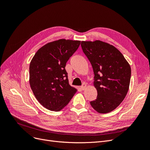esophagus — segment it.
Instances as JSON below:
<instances>
[{
    "label": "esophagus",
    "mask_w": 150,
    "mask_h": 150,
    "mask_svg": "<svg viewBox=\"0 0 150 150\" xmlns=\"http://www.w3.org/2000/svg\"><path fill=\"white\" fill-rule=\"evenodd\" d=\"M86 84H83V85L81 86V89H82V90H84L85 88H86Z\"/></svg>",
    "instance_id": "34e87169"
}]
</instances>
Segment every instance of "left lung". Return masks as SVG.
Returning <instances> with one entry per match:
<instances>
[{
  "label": "left lung",
  "instance_id": "obj_1",
  "mask_svg": "<svg viewBox=\"0 0 150 150\" xmlns=\"http://www.w3.org/2000/svg\"><path fill=\"white\" fill-rule=\"evenodd\" d=\"M81 45L93 67L94 86L98 92L91 105L99 113L110 112L120 105L128 91L131 67L112 45L99 40L82 41Z\"/></svg>",
  "mask_w": 150,
  "mask_h": 150
}]
</instances>
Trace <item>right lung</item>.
<instances>
[{"instance_id": "1", "label": "right lung", "mask_w": 150, "mask_h": 150, "mask_svg": "<svg viewBox=\"0 0 150 150\" xmlns=\"http://www.w3.org/2000/svg\"><path fill=\"white\" fill-rule=\"evenodd\" d=\"M80 43L64 39L54 40L40 47L32 59L30 88L39 103L49 110H61L77 92L69 84L65 67Z\"/></svg>"}]
</instances>
